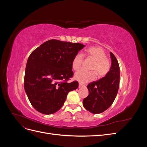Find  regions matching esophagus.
Returning a JSON list of instances; mask_svg holds the SVG:
<instances>
[{
	"instance_id": "1",
	"label": "esophagus",
	"mask_w": 147,
	"mask_h": 147,
	"mask_svg": "<svg viewBox=\"0 0 147 147\" xmlns=\"http://www.w3.org/2000/svg\"><path fill=\"white\" fill-rule=\"evenodd\" d=\"M83 87H85V86L83 85V84H81V83H79V84H78V88H83Z\"/></svg>"
}]
</instances>
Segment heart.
I'll return each instance as SVG.
<instances>
[{"mask_svg": "<svg viewBox=\"0 0 147 147\" xmlns=\"http://www.w3.org/2000/svg\"><path fill=\"white\" fill-rule=\"evenodd\" d=\"M86 53L89 57L95 61L91 67V69L94 71L81 70L75 74V78L82 84H86L94 80L97 74L100 78L105 77L110 69V61L106 57V53L101 47H90L86 50ZM83 59L84 56L81 53L75 55L72 63V68L75 70L80 69L83 63Z\"/></svg>", "mask_w": 147, "mask_h": 147, "instance_id": "b5f03b06", "label": "heart"}]
</instances>
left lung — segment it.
<instances>
[{"label":"left lung","instance_id":"obj_1","mask_svg":"<svg viewBox=\"0 0 147 147\" xmlns=\"http://www.w3.org/2000/svg\"><path fill=\"white\" fill-rule=\"evenodd\" d=\"M112 65L109 73L87 86L88 96L83 99L84 107L94 114L102 113L112 105L116 97L119 83V66L116 57L110 53Z\"/></svg>","mask_w":147,"mask_h":147}]
</instances>
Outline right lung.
<instances>
[{"mask_svg":"<svg viewBox=\"0 0 147 147\" xmlns=\"http://www.w3.org/2000/svg\"><path fill=\"white\" fill-rule=\"evenodd\" d=\"M85 47L78 43L50 40L30 55L24 75V90L33 107L43 114L58 111L68 93L78 87L73 76L72 61Z\"/></svg>","mask_w":147,"mask_h":147,"instance_id":"obj_1","label":"right lung"}]
</instances>
